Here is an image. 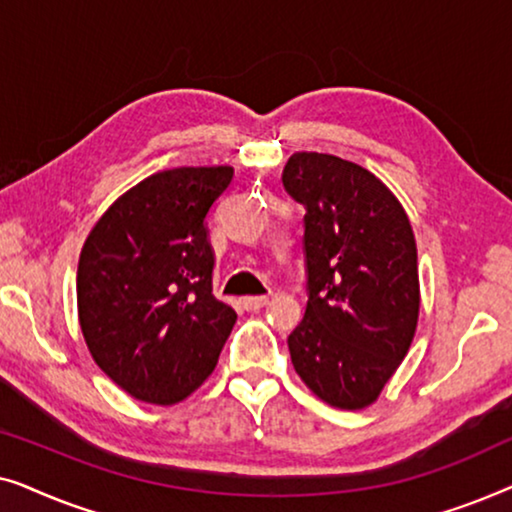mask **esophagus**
<instances>
[{"label":"esophagus","instance_id":"34e87169","mask_svg":"<svg viewBox=\"0 0 512 512\" xmlns=\"http://www.w3.org/2000/svg\"><path fill=\"white\" fill-rule=\"evenodd\" d=\"M240 303H242L244 310L254 312V310H261V307L268 305L270 300H268V296H247V298H242Z\"/></svg>","mask_w":512,"mask_h":512}]
</instances>
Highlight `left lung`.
<instances>
[{
    "instance_id": "1",
    "label": "left lung",
    "mask_w": 512,
    "mask_h": 512,
    "mask_svg": "<svg viewBox=\"0 0 512 512\" xmlns=\"http://www.w3.org/2000/svg\"><path fill=\"white\" fill-rule=\"evenodd\" d=\"M282 181L305 207L307 307L289 335L291 363L324 403L368 408L417 331L410 219L373 172L331 153H293Z\"/></svg>"
}]
</instances>
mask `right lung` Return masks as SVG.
Here are the masks:
<instances>
[{"instance_id": "add662e5", "label": "right lung", "mask_w": 512, "mask_h": 512, "mask_svg": "<svg viewBox=\"0 0 512 512\" xmlns=\"http://www.w3.org/2000/svg\"><path fill=\"white\" fill-rule=\"evenodd\" d=\"M233 167H174L125 191L83 244L76 303L97 366L144 403L172 405L212 375L237 314L212 293L207 212Z\"/></svg>"}]
</instances>
